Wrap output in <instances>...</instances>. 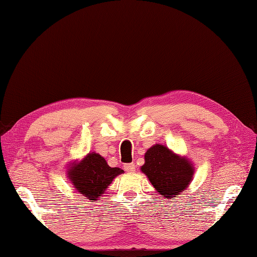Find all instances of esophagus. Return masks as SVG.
<instances>
[{"label":"esophagus","mask_w":257,"mask_h":257,"mask_svg":"<svg viewBox=\"0 0 257 257\" xmlns=\"http://www.w3.org/2000/svg\"><path fill=\"white\" fill-rule=\"evenodd\" d=\"M123 169H124L127 173H135L136 165H135V164H125V165L123 166Z\"/></svg>","instance_id":"34e87169"}]
</instances>
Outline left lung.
<instances>
[{"label": "left lung", "mask_w": 257, "mask_h": 257, "mask_svg": "<svg viewBox=\"0 0 257 257\" xmlns=\"http://www.w3.org/2000/svg\"><path fill=\"white\" fill-rule=\"evenodd\" d=\"M140 170L147 176L157 193L167 199L185 192L195 174L189 158L160 144L152 146L146 152L145 164Z\"/></svg>", "instance_id": "8db88e82"}]
</instances>
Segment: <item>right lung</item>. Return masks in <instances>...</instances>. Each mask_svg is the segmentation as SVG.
<instances>
[{
  "mask_svg": "<svg viewBox=\"0 0 257 257\" xmlns=\"http://www.w3.org/2000/svg\"><path fill=\"white\" fill-rule=\"evenodd\" d=\"M123 170L110 167L105 159L97 153H89L81 160L70 163L67 177L78 193L87 197L90 202L97 200L104 194L108 186Z\"/></svg>",
  "mask_w": 257,
  "mask_h": 257,
  "instance_id": "obj_1",
  "label": "right lung"
}]
</instances>
